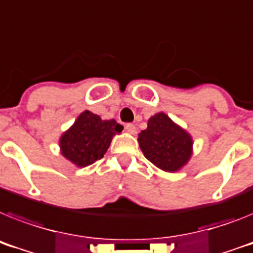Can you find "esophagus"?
Segmentation results:
<instances>
[{
	"instance_id": "1",
	"label": "esophagus",
	"mask_w": 253,
	"mask_h": 253,
	"mask_svg": "<svg viewBox=\"0 0 253 253\" xmlns=\"http://www.w3.org/2000/svg\"><path fill=\"white\" fill-rule=\"evenodd\" d=\"M125 130L130 133V134H135L137 133V128H135V125L133 124H126L125 125Z\"/></svg>"
}]
</instances>
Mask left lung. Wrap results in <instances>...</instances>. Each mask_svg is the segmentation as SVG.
<instances>
[{"label": "left lung", "instance_id": "8db88e82", "mask_svg": "<svg viewBox=\"0 0 253 253\" xmlns=\"http://www.w3.org/2000/svg\"><path fill=\"white\" fill-rule=\"evenodd\" d=\"M138 143L146 159L164 171H178L192 156V137L159 112L148 119L147 129L138 134Z\"/></svg>", "mask_w": 253, "mask_h": 253}]
</instances>
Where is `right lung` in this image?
<instances>
[{"instance_id": "obj_1", "label": "right lung", "mask_w": 253, "mask_h": 253, "mask_svg": "<svg viewBox=\"0 0 253 253\" xmlns=\"http://www.w3.org/2000/svg\"><path fill=\"white\" fill-rule=\"evenodd\" d=\"M123 130V125L111 119L102 120L93 112L83 111L60 138L62 156L79 168L102 159L112 137Z\"/></svg>"}]
</instances>
